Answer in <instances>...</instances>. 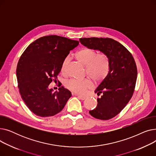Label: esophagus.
Segmentation results:
<instances>
[{"instance_id":"esophagus-1","label":"esophagus","mask_w":156,"mask_h":156,"mask_svg":"<svg viewBox=\"0 0 156 156\" xmlns=\"http://www.w3.org/2000/svg\"><path fill=\"white\" fill-rule=\"evenodd\" d=\"M75 95H76L80 99H81V100H82V101H83V100H85V99H86V97L85 96H83V95H76V94H75Z\"/></svg>"}]
</instances>
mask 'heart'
<instances>
[{
	"instance_id": "heart-1",
	"label": "heart",
	"mask_w": 156,
	"mask_h": 156,
	"mask_svg": "<svg viewBox=\"0 0 156 156\" xmlns=\"http://www.w3.org/2000/svg\"><path fill=\"white\" fill-rule=\"evenodd\" d=\"M77 60L86 67L87 75L97 82L102 81L108 76L110 69V62L108 55L105 53L96 54L95 51L89 48H82L76 53ZM69 58L66 57L61 65V71L66 72ZM91 81L73 79L66 83V87L69 90L78 94H84L88 89L92 87Z\"/></svg>"
}]
</instances>
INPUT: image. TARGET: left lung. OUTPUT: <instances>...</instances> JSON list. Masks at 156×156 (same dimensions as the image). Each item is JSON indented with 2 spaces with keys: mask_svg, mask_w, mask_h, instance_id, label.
I'll use <instances>...</instances> for the list:
<instances>
[{
  "mask_svg": "<svg viewBox=\"0 0 156 156\" xmlns=\"http://www.w3.org/2000/svg\"><path fill=\"white\" fill-rule=\"evenodd\" d=\"M80 43L87 48L105 53L110 62L108 76L95 90L98 95L95 109L90 115L108 120L123 109L132 98L137 78V68L133 57L126 47L109 38H81Z\"/></svg>",
  "mask_w": 156,
  "mask_h": 156,
  "instance_id": "obj_1",
  "label": "left lung"
}]
</instances>
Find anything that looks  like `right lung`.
I'll use <instances>...</instances> for the list:
<instances>
[{
  "label": "right lung",
  "instance_id": "1",
  "mask_svg": "<svg viewBox=\"0 0 156 156\" xmlns=\"http://www.w3.org/2000/svg\"><path fill=\"white\" fill-rule=\"evenodd\" d=\"M79 42L57 35L40 37L20 57L16 68L22 99L37 116L48 117L61 112L71 93L61 87L53 92L49 84L57 81L63 60Z\"/></svg>",
  "mask_w": 156,
  "mask_h": 156
}]
</instances>
